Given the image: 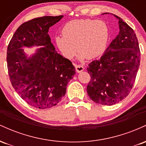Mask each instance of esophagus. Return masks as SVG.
<instances>
[{
	"label": "esophagus",
	"instance_id": "1",
	"mask_svg": "<svg viewBox=\"0 0 146 146\" xmlns=\"http://www.w3.org/2000/svg\"><path fill=\"white\" fill-rule=\"evenodd\" d=\"M75 69H76V71L78 73H81L82 71H83L84 70V68L83 66L82 65H78V64H75Z\"/></svg>",
	"mask_w": 146,
	"mask_h": 146
}]
</instances>
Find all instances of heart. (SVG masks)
I'll use <instances>...</instances> for the list:
<instances>
[{
  "label": "heart",
  "instance_id": "b5f03b06",
  "mask_svg": "<svg viewBox=\"0 0 146 146\" xmlns=\"http://www.w3.org/2000/svg\"><path fill=\"white\" fill-rule=\"evenodd\" d=\"M110 38L109 27L104 21L82 19L66 23L62 29V36H56L55 40L63 56L72 59L78 50L79 59L83 60L103 54Z\"/></svg>",
  "mask_w": 146,
  "mask_h": 146
}]
</instances>
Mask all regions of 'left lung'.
<instances>
[{
	"label": "left lung",
	"mask_w": 146,
	"mask_h": 146,
	"mask_svg": "<svg viewBox=\"0 0 146 146\" xmlns=\"http://www.w3.org/2000/svg\"><path fill=\"white\" fill-rule=\"evenodd\" d=\"M109 13H104L107 14ZM119 32L99 60L88 64L87 93L95 103L112 106L128 96L135 81L141 53L136 34L121 18Z\"/></svg>",
	"instance_id": "1"
}]
</instances>
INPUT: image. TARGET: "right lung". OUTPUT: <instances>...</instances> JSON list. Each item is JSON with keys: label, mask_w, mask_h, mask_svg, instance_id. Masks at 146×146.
Here are the masks:
<instances>
[{"label": "right lung", "mask_w": 146, "mask_h": 146, "mask_svg": "<svg viewBox=\"0 0 146 146\" xmlns=\"http://www.w3.org/2000/svg\"><path fill=\"white\" fill-rule=\"evenodd\" d=\"M63 16H43L22 24L14 33L7 51V62L13 87L30 106L46 109L65 95L68 82L75 74L69 60L56 51L48 29ZM41 46L28 56L24 47Z\"/></svg>", "instance_id": "add662e5"}]
</instances>
